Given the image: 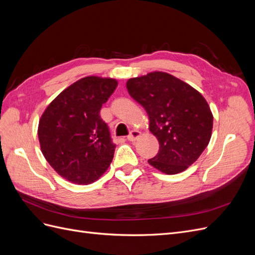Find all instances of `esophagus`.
Here are the masks:
<instances>
[{
  "mask_svg": "<svg viewBox=\"0 0 255 255\" xmlns=\"http://www.w3.org/2000/svg\"><path fill=\"white\" fill-rule=\"evenodd\" d=\"M139 136H140V132H139V130L133 129V130H130V132H129V134H128V139L129 141H135L136 139H138V138H139Z\"/></svg>",
  "mask_w": 255,
  "mask_h": 255,
  "instance_id": "1",
  "label": "esophagus"
}]
</instances>
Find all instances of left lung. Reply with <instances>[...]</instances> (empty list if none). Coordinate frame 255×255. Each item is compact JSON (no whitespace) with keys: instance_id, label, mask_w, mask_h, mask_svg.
<instances>
[{"instance_id":"1","label":"left lung","mask_w":255,"mask_h":255,"mask_svg":"<svg viewBox=\"0 0 255 255\" xmlns=\"http://www.w3.org/2000/svg\"><path fill=\"white\" fill-rule=\"evenodd\" d=\"M129 96L149 116L159 151L148 163L175 174L186 170L210 142L213 115L206 100L190 85L165 72H151L127 83Z\"/></svg>"}]
</instances>
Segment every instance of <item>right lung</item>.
<instances>
[{
    "mask_svg": "<svg viewBox=\"0 0 255 255\" xmlns=\"http://www.w3.org/2000/svg\"><path fill=\"white\" fill-rule=\"evenodd\" d=\"M117 85L114 79L83 78L60 92L42 114L38 127L42 154L67 181L88 185L110 167L116 144L100 111Z\"/></svg>",
    "mask_w": 255,
    "mask_h": 255,
    "instance_id": "1",
    "label": "right lung"
}]
</instances>
